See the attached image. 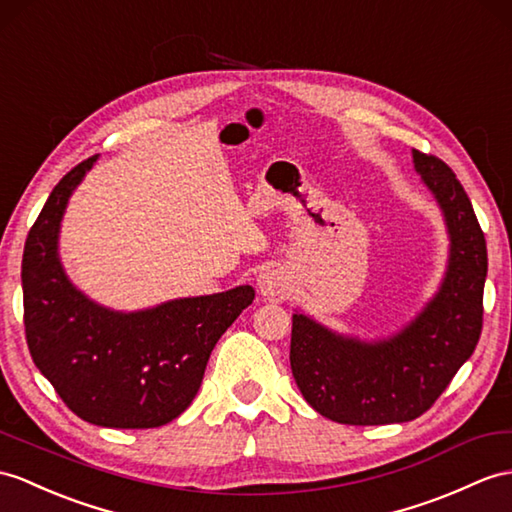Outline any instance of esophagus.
Here are the masks:
<instances>
[{
  "label": "esophagus",
  "instance_id": "1",
  "mask_svg": "<svg viewBox=\"0 0 512 512\" xmlns=\"http://www.w3.org/2000/svg\"><path fill=\"white\" fill-rule=\"evenodd\" d=\"M258 291L273 304L284 302L291 295V276L284 267L271 265L258 276Z\"/></svg>",
  "mask_w": 512,
  "mask_h": 512
}]
</instances>
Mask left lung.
I'll return each instance as SVG.
<instances>
[{
  "mask_svg": "<svg viewBox=\"0 0 512 512\" xmlns=\"http://www.w3.org/2000/svg\"><path fill=\"white\" fill-rule=\"evenodd\" d=\"M413 165L439 206L447 263L432 297L400 328L345 334L295 308L291 371L319 415L350 426L413 421L434 404L476 350L482 330L486 243L454 171L413 149Z\"/></svg>",
  "mask_w": 512,
  "mask_h": 512,
  "instance_id": "8db88e82",
  "label": "left lung"
}]
</instances>
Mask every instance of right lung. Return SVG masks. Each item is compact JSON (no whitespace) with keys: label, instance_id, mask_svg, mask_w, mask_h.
<instances>
[{"label":"right lung","instance_id":"obj_1","mask_svg":"<svg viewBox=\"0 0 512 512\" xmlns=\"http://www.w3.org/2000/svg\"><path fill=\"white\" fill-rule=\"evenodd\" d=\"M99 154L62 178L23 249V321L34 365L80 419L102 428H158L180 417L202 384L210 352L254 302L249 284L117 310L67 276L60 228L69 199Z\"/></svg>","mask_w":512,"mask_h":512}]
</instances>
